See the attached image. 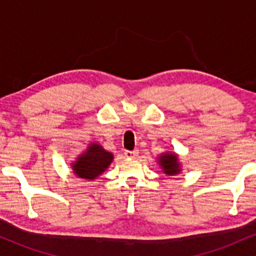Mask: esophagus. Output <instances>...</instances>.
<instances>
[{
    "label": "esophagus",
    "mask_w": 256,
    "mask_h": 256,
    "mask_svg": "<svg viewBox=\"0 0 256 256\" xmlns=\"http://www.w3.org/2000/svg\"><path fill=\"white\" fill-rule=\"evenodd\" d=\"M125 156L128 158H137V156H138V150H132V152L126 150V152H125Z\"/></svg>",
    "instance_id": "esophagus-1"
}]
</instances>
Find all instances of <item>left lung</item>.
I'll list each match as a JSON object with an SVG mask.
<instances>
[{
  "instance_id": "left-lung-1",
  "label": "left lung",
  "mask_w": 256,
  "mask_h": 256,
  "mask_svg": "<svg viewBox=\"0 0 256 256\" xmlns=\"http://www.w3.org/2000/svg\"><path fill=\"white\" fill-rule=\"evenodd\" d=\"M161 171L166 176H177L182 172V164L179 161V155L174 152H165L156 158Z\"/></svg>"
}]
</instances>
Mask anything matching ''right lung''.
I'll list each match as a JSON object with an SVG mask.
<instances>
[{"instance_id": "add662e5", "label": "right lung", "mask_w": 256, "mask_h": 256, "mask_svg": "<svg viewBox=\"0 0 256 256\" xmlns=\"http://www.w3.org/2000/svg\"><path fill=\"white\" fill-rule=\"evenodd\" d=\"M114 155L98 142H90L86 149L71 162V168L78 178L94 180L110 167Z\"/></svg>"}]
</instances>
